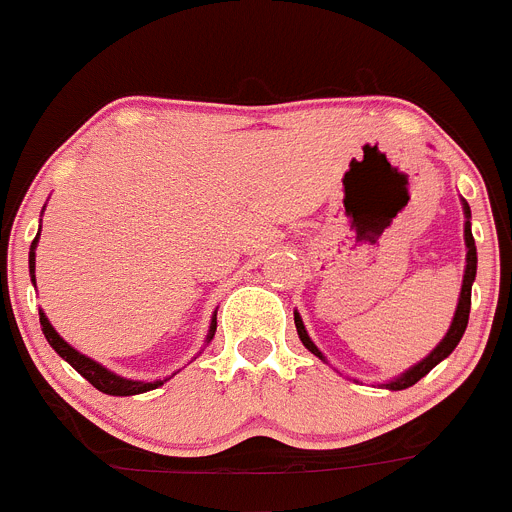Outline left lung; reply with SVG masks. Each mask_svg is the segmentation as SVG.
Instances as JSON below:
<instances>
[{
	"instance_id": "8db88e82",
	"label": "left lung",
	"mask_w": 512,
	"mask_h": 512,
	"mask_svg": "<svg viewBox=\"0 0 512 512\" xmlns=\"http://www.w3.org/2000/svg\"><path fill=\"white\" fill-rule=\"evenodd\" d=\"M461 205H464V217H467V223H464V243H467V269H464V282H461V295H459V305H456V312H454V320H451V328L449 333L443 336V341L438 343L436 348H433L431 354L425 356L423 361H418L415 366H410L408 372H402L397 379H390V382L384 384L387 390H408V387H413L415 382H420V379L425 377V374L431 372L433 366L441 364L446 356L454 351L456 346H459L461 336H464V330H467V323H469V307H472V282L474 277H477V246H474V235H472V223H469V217H472V210H469L467 200H461ZM295 325H297V336H300L302 346L310 351V354H315L318 359L325 361V356L320 354V348L312 343V338L307 336L305 330V323H302L300 312H295Z\"/></svg>"
}]
</instances>
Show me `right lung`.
Here are the masks:
<instances>
[{
  "label": "right lung",
  "mask_w": 512,
  "mask_h": 512,
  "mask_svg": "<svg viewBox=\"0 0 512 512\" xmlns=\"http://www.w3.org/2000/svg\"><path fill=\"white\" fill-rule=\"evenodd\" d=\"M38 235H35L33 246H30V279H33V284H35V246H38ZM40 328H43L45 341H48L53 348H56V354L61 356V359L69 361V364L74 366V369L81 374V377L87 379L89 384H94V387H97L99 392H104V395H115V397L140 395V392L156 390V387H161V384L166 382V379H156V382H138V379L117 377V374L110 372L107 366H102V364H99V361L89 359V356L79 354V351H76L74 346H69V343L63 341V338L56 333V328H53V325H51V320L45 318L43 310H40ZM215 330H217V312H215V315H212L210 333H207V343L212 341V336H215Z\"/></svg>",
  "instance_id": "1"
}]
</instances>
